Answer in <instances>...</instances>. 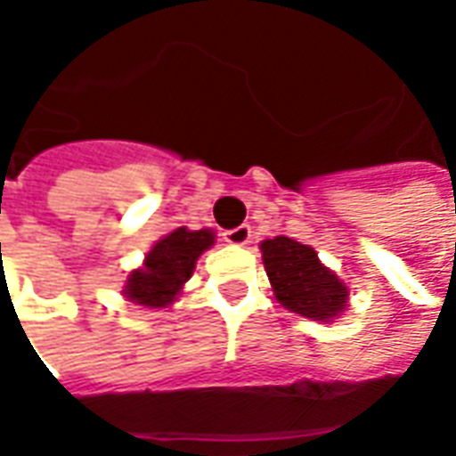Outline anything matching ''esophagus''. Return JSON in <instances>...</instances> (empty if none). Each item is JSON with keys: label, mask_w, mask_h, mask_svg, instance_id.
<instances>
[{"label": "esophagus", "mask_w": 456, "mask_h": 456, "mask_svg": "<svg viewBox=\"0 0 456 456\" xmlns=\"http://www.w3.org/2000/svg\"><path fill=\"white\" fill-rule=\"evenodd\" d=\"M222 237H224V241L232 244V247H244V244H248V239H251V227H248V224H239V227L234 229H227Z\"/></svg>", "instance_id": "obj_1"}]
</instances>
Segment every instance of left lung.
Segmentation results:
<instances>
[{
	"instance_id": "1",
	"label": "left lung",
	"mask_w": 456,
	"mask_h": 456,
	"mask_svg": "<svg viewBox=\"0 0 456 456\" xmlns=\"http://www.w3.org/2000/svg\"><path fill=\"white\" fill-rule=\"evenodd\" d=\"M261 256L276 300L290 313L332 322L349 300V288L335 271L320 264L315 248L290 237L261 241Z\"/></svg>"
}]
</instances>
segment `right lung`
Masks as SVG:
<instances>
[{
	"mask_svg": "<svg viewBox=\"0 0 456 456\" xmlns=\"http://www.w3.org/2000/svg\"><path fill=\"white\" fill-rule=\"evenodd\" d=\"M215 244L212 229H173L151 248L143 266L131 271L124 297L143 307H168L188 283L198 258Z\"/></svg>",
	"mask_w": 456,
	"mask_h": 456,
	"instance_id": "obj_1",
	"label": "right lung"
}]
</instances>
